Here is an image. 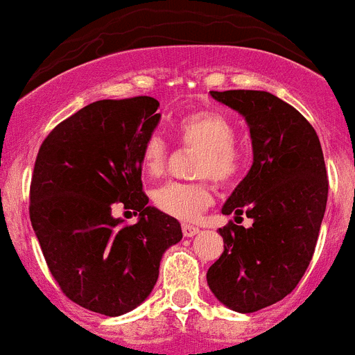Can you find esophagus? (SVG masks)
<instances>
[{"instance_id":"34e87169","label":"esophagus","mask_w":355,"mask_h":355,"mask_svg":"<svg viewBox=\"0 0 355 355\" xmlns=\"http://www.w3.org/2000/svg\"><path fill=\"white\" fill-rule=\"evenodd\" d=\"M181 230H183L184 237H193V235H198V233H199L198 226H192V224H187V223L181 226Z\"/></svg>"}]
</instances>
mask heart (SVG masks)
<instances>
[{"mask_svg":"<svg viewBox=\"0 0 355 355\" xmlns=\"http://www.w3.org/2000/svg\"><path fill=\"white\" fill-rule=\"evenodd\" d=\"M175 138L183 145L201 150L196 174L211 178L220 184L232 183L246 162V148L233 140L235 127L226 114L214 109L187 113L174 123ZM166 145L159 135H150L140 153L141 171L147 178H157L165 168ZM154 207L175 219H193L211 202L208 183L162 184L153 192Z\"/></svg>","mask_w":355,"mask_h":355,"instance_id":"obj_1","label":"heart"}]
</instances>
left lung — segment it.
<instances>
[{
    "instance_id": "left-lung-1",
    "label": "left lung",
    "mask_w": 355,
    "mask_h": 355,
    "mask_svg": "<svg viewBox=\"0 0 355 355\" xmlns=\"http://www.w3.org/2000/svg\"><path fill=\"white\" fill-rule=\"evenodd\" d=\"M241 113L250 127L253 165L223 214L251 219L219 228L223 255L207 272L220 304L255 313L298 286L313 259L327 207L323 150L314 127L293 105L268 91H210Z\"/></svg>"
}]
</instances>
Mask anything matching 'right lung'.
<instances>
[{
  "label": "right lung",
  "instance_id": "add662e5",
  "mask_svg": "<svg viewBox=\"0 0 355 355\" xmlns=\"http://www.w3.org/2000/svg\"><path fill=\"white\" fill-rule=\"evenodd\" d=\"M153 96L98 100L46 136L30 184V220L42 255L71 302L105 316L125 314L150 295L181 224L148 207L140 153L162 114ZM123 204L132 227L112 217Z\"/></svg>",
  "mask_w": 355,
  "mask_h": 355
}]
</instances>
